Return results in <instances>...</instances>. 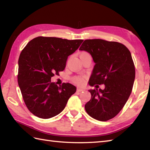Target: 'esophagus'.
Listing matches in <instances>:
<instances>
[{"label": "esophagus", "mask_w": 150, "mask_h": 150, "mask_svg": "<svg viewBox=\"0 0 150 150\" xmlns=\"http://www.w3.org/2000/svg\"><path fill=\"white\" fill-rule=\"evenodd\" d=\"M77 91L78 92H81V91H84V89H83V88H77Z\"/></svg>", "instance_id": "34e87169"}]
</instances>
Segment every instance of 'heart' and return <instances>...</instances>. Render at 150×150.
Listing matches in <instances>:
<instances>
[{"instance_id": "b5f03b06", "label": "heart", "mask_w": 150, "mask_h": 150, "mask_svg": "<svg viewBox=\"0 0 150 150\" xmlns=\"http://www.w3.org/2000/svg\"><path fill=\"white\" fill-rule=\"evenodd\" d=\"M82 53H87L82 52ZM73 81H74L75 83L79 84H81L84 82V79H83V77H76L74 79H73Z\"/></svg>"}]
</instances>
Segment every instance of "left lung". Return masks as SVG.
<instances>
[{
	"mask_svg": "<svg viewBox=\"0 0 150 150\" xmlns=\"http://www.w3.org/2000/svg\"><path fill=\"white\" fill-rule=\"evenodd\" d=\"M79 50L90 53L95 63L89 84L105 86L104 90H89L91 98L85 104V110L96 120L112 119L122 109L132 93L135 69L131 53L122 44L102 39L85 40Z\"/></svg>",
	"mask_w": 150,
	"mask_h": 150,
	"instance_id": "obj_1",
	"label": "left lung"
}]
</instances>
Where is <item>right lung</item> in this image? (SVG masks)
<instances>
[{
	"mask_svg": "<svg viewBox=\"0 0 150 150\" xmlns=\"http://www.w3.org/2000/svg\"><path fill=\"white\" fill-rule=\"evenodd\" d=\"M83 40L38 37L30 40L18 59V84L25 104L34 115L50 119L64 109L77 88L69 83L58 86L51 82L63 71L67 59Z\"/></svg>",
	"mask_w": 150,
	"mask_h": 150,
	"instance_id": "add662e5",
	"label": "right lung"
}]
</instances>
